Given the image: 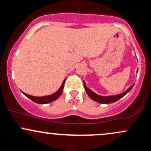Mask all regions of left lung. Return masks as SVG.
Segmentation results:
<instances>
[{
    "instance_id": "1",
    "label": "left lung",
    "mask_w": 151,
    "mask_h": 151,
    "mask_svg": "<svg viewBox=\"0 0 151 151\" xmlns=\"http://www.w3.org/2000/svg\"><path fill=\"white\" fill-rule=\"evenodd\" d=\"M137 72H138V70H137ZM133 85H131L130 87L126 90V91H124V93H121L120 94H117V95H113V96H100V95L97 94L95 92H93V91H91V89H89L86 85V83L84 82V89H85L86 93L88 94V96H89L91 99H93V101L98 102V103L100 104H110V103H113V102L117 101L118 100L120 99L121 98H122L123 96H124L128 92H129L131 91V89L133 88Z\"/></svg>"
}]
</instances>
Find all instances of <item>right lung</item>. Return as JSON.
Instances as JSON below:
<instances>
[{"instance_id":"add662e5","label":"right lung","mask_w":151,"mask_h":151,"mask_svg":"<svg viewBox=\"0 0 151 151\" xmlns=\"http://www.w3.org/2000/svg\"><path fill=\"white\" fill-rule=\"evenodd\" d=\"M65 79L62 82L61 86L60 87L58 91L56 92H55L52 94L51 95H48V96H31V95L27 94V93L22 92L25 96H27V98H29L30 99L32 100V101L35 102L37 104H49L50 102H52L54 101H55L56 99L60 97V95L62 94V91H63V89H64V86H65Z\"/></svg>"}]
</instances>
